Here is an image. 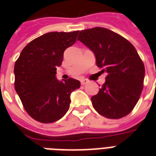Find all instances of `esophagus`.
Masks as SVG:
<instances>
[{"mask_svg":"<svg viewBox=\"0 0 156 156\" xmlns=\"http://www.w3.org/2000/svg\"><path fill=\"white\" fill-rule=\"evenodd\" d=\"M80 81H81V84H82V85H86V84H87V83H89V80L86 79V78H82Z\"/></svg>","mask_w":156,"mask_h":156,"instance_id":"1","label":"esophagus"}]
</instances>
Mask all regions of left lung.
<instances>
[{
    "label": "left lung",
    "mask_w": 156,
    "mask_h": 156,
    "mask_svg": "<svg viewBox=\"0 0 156 156\" xmlns=\"http://www.w3.org/2000/svg\"><path fill=\"white\" fill-rule=\"evenodd\" d=\"M78 40L94 52L97 66L107 73L105 83L90 99L94 108L109 119L128 115L139 100L145 76L144 65L135 48L121 35L104 27L81 30Z\"/></svg>",
    "instance_id": "obj_1"
}]
</instances>
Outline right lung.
I'll use <instances>...</instances> for the list:
<instances>
[{
    "label": "right lung",
    "mask_w": 156,
    "mask_h": 156,
    "mask_svg": "<svg viewBox=\"0 0 156 156\" xmlns=\"http://www.w3.org/2000/svg\"><path fill=\"white\" fill-rule=\"evenodd\" d=\"M78 30L46 33L30 41L14 65V87L24 108L41 123H52L67 112L70 94L80 87L73 78L56 79L64 52L76 42Z\"/></svg>",
    "instance_id": "add662e5"
}]
</instances>
